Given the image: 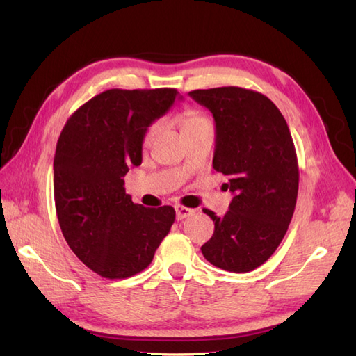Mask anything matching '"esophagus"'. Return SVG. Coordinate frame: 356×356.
<instances>
[{
  "instance_id": "1",
  "label": "esophagus",
  "mask_w": 356,
  "mask_h": 356,
  "mask_svg": "<svg viewBox=\"0 0 356 356\" xmlns=\"http://www.w3.org/2000/svg\"><path fill=\"white\" fill-rule=\"evenodd\" d=\"M194 213H195L194 209L186 208V207H184V205H177V207H176V217H177V220H184V218L193 216Z\"/></svg>"
}]
</instances>
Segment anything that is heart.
Returning <instances> with one entry per match:
<instances>
[{"mask_svg": "<svg viewBox=\"0 0 356 356\" xmlns=\"http://www.w3.org/2000/svg\"><path fill=\"white\" fill-rule=\"evenodd\" d=\"M203 122H208V118L205 115H202L197 110H186L184 115L180 116V127H182V131L186 130V128H193ZM161 127L162 124L156 120V122H153L147 128L145 136H143V143H145V145H148V143L154 139V136L161 130Z\"/></svg>", "mask_w": 356, "mask_h": 356, "instance_id": "heart-1", "label": "heart"}]
</instances>
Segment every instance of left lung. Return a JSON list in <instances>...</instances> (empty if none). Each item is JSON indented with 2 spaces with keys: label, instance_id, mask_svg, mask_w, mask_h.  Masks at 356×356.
Here are the masks:
<instances>
[{
  "label": "left lung",
  "instance_id": "obj_1",
  "mask_svg": "<svg viewBox=\"0 0 356 356\" xmlns=\"http://www.w3.org/2000/svg\"><path fill=\"white\" fill-rule=\"evenodd\" d=\"M216 120L214 170L228 177L229 211L217 217L202 254L214 266L249 272L275 252L298 194V161L286 119L269 97L241 87L193 90Z\"/></svg>",
  "mask_w": 356,
  "mask_h": 356
}]
</instances>
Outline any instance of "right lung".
Returning <instances> with one entry per match:
<instances>
[{
	"mask_svg": "<svg viewBox=\"0 0 356 356\" xmlns=\"http://www.w3.org/2000/svg\"><path fill=\"white\" fill-rule=\"evenodd\" d=\"M176 88H111L73 113L56 143L53 193L63 236L104 278L145 269L176 218L172 207L145 208L125 193L124 176L142 163L147 128L170 110Z\"/></svg>",
	"mask_w": 356,
	"mask_h": 356,
	"instance_id": "right-lung-1",
	"label": "right lung"
}]
</instances>
